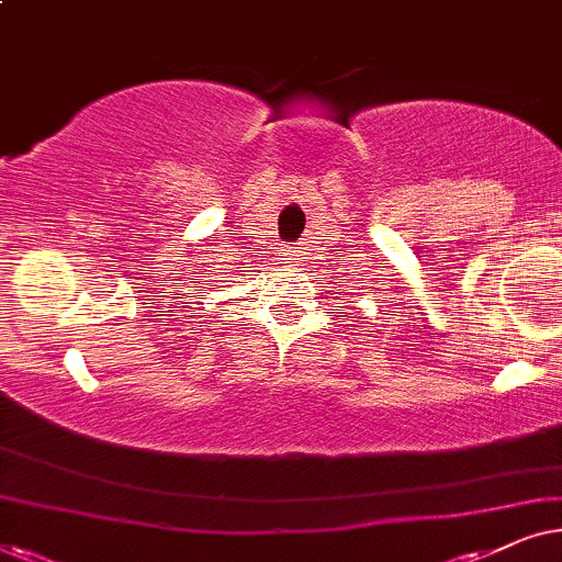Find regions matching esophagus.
<instances>
[{"instance_id":"esophagus-1","label":"esophagus","mask_w":562,"mask_h":562,"mask_svg":"<svg viewBox=\"0 0 562 562\" xmlns=\"http://www.w3.org/2000/svg\"><path fill=\"white\" fill-rule=\"evenodd\" d=\"M285 259H288V265H301L303 254H301V249H297V246H288Z\"/></svg>"}]
</instances>
